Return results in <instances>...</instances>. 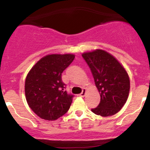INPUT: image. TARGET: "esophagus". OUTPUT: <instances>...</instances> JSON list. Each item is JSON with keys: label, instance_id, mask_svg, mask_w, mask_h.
<instances>
[{"label": "esophagus", "instance_id": "obj_1", "mask_svg": "<svg viewBox=\"0 0 150 150\" xmlns=\"http://www.w3.org/2000/svg\"><path fill=\"white\" fill-rule=\"evenodd\" d=\"M87 93V90L85 89V88H83V90H82V93H80V96H82V97H83V96H85V94H86Z\"/></svg>", "mask_w": 150, "mask_h": 150}]
</instances>
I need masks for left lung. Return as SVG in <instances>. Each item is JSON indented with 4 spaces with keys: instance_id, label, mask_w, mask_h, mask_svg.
<instances>
[{
    "instance_id": "8db88e82",
    "label": "left lung",
    "mask_w": 150,
    "mask_h": 150,
    "mask_svg": "<svg viewBox=\"0 0 150 150\" xmlns=\"http://www.w3.org/2000/svg\"><path fill=\"white\" fill-rule=\"evenodd\" d=\"M93 76L100 94V103L91 109L95 114L106 117L119 112L127 100L130 88L128 74L112 54L96 49L82 54Z\"/></svg>"
}]
</instances>
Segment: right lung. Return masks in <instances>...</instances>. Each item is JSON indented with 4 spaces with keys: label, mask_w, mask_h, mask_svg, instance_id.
<instances>
[{
    "label": "right lung",
    "mask_w": 150,
    "mask_h": 150,
    "mask_svg": "<svg viewBox=\"0 0 150 150\" xmlns=\"http://www.w3.org/2000/svg\"><path fill=\"white\" fill-rule=\"evenodd\" d=\"M74 58L72 54L46 55L27 74L25 99L29 108L41 119L57 120L69 110L74 96L65 90L62 73Z\"/></svg>",
    "instance_id": "obj_1"
}]
</instances>
